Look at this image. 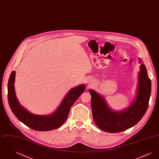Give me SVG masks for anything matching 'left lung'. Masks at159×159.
Returning a JSON list of instances; mask_svg holds the SVG:
<instances>
[{
	"instance_id": "8db88e82",
	"label": "left lung",
	"mask_w": 159,
	"mask_h": 159,
	"mask_svg": "<svg viewBox=\"0 0 159 159\" xmlns=\"http://www.w3.org/2000/svg\"><path fill=\"white\" fill-rule=\"evenodd\" d=\"M141 60H139L141 62ZM136 100L120 113L111 110L104 99L96 92L89 90L93 118L99 128L104 131L117 133L135 125L145 113L150 97L151 82L144 64L140 66Z\"/></svg>"
}]
</instances>
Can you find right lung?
Returning <instances> with one entry per match:
<instances>
[{
  "label": "right lung",
  "instance_id": "obj_1",
  "mask_svg": "<svg viewBox=\"0 0 159 159\" xmlns=\"http://www.w3.org/2000/svg\"><path fill=\"white\" fill-rule=\"evenodd\" d=\"M15 72L12 71L8 81V96L10 108L15 116L29 128L38 131L51 130L60 127L67 119L71 106L83 93L84 85L71 89L61 103L57 111L48 116L33 114L20 104L14 89Z\"/></svg>",
  "mask_w": 159,
  "mask_h": 159
}]
</instances>
